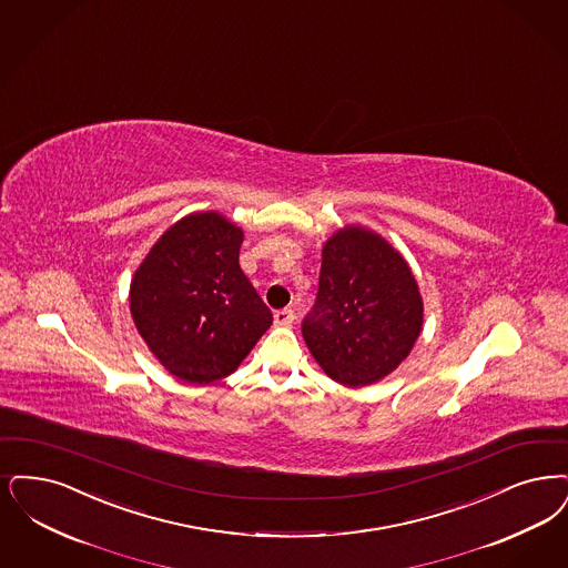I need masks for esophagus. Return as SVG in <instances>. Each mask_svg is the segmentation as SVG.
Wrapping results in <instances>:
<instances>
[{
  "instance_id": "34e87169",
  "label": "esophagus",
  "mask_w": 568,
  "mask_h": 568,
  "mask_svg": "<svg viewBox=\"0 0 568 568\" xmlns=\"http://www.w3.org/2000/svg\"><path fill=\"white\" fill-rule=\"evenodd\" d=\"M295 321V313L292 308H281L274 313V323L276 325H283V327H290Z\"/></svg>"
}]
</instances>
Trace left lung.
<instances>
[{"instance_id":"left-lung-1","label":"left lung","mask_w":568,"mask_h":568,"mask_svg":"<svg viewBox=\"0 0 568 568\" xmlns=\"http://www.w3.org/2000/svg\"><path fill=\"white\" fill-rule=\"evenodd\" d=\"M423 329V297L402 253L362 226L323 245L317 300L302 323L308 351L344 386L378 383Z\"/></svg>"}]
</instances>
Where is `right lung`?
<instances>
[{"mask_svg":"<svg viewBox=\"0 0 568 568\" xmlns=\"http://www.w3.org/2000/svg\"><path fill=\"white\" fill-rule=\"evenodd\" d=\"M243 230L217 211L169 227L131 281V315L175 378L209 385L230 376L271 327L273 313L241 271Z\"/></svg>","mask_w":568,"mask_h":568,"instance_id":"right-lung-1","label":"right lung"}]
</instances>
